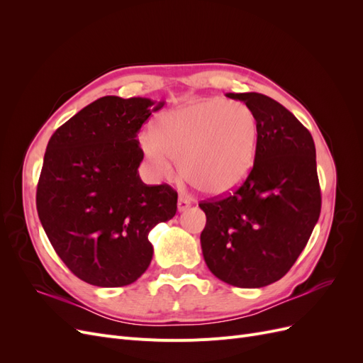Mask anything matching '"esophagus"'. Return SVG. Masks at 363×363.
<instances>
[{"mask_svg": "<svg viewBox=\"0 0 363 363\" xmlns=\"http://www.w3.org/2000/svg\"><path fill=\"white\" fill-rule=\"evenodd\" d=\"M191 207V201L186 199L184 195H180L179 196V201H177V208H179V212H184V211H188V208Z\"/></svg>", "mask_w": 363, "mask_h": 363, "instance_id": "esophagus-1", "label": "esophagus"}]
</instances>
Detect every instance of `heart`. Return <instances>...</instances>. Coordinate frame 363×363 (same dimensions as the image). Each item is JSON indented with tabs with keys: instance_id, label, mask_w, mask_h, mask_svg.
Returning <instances> with one entry per match:
<instances>
[{
	"instance_id": "heart-1",
	"label": "heart",
	"mask_w": 363,
	"mask_h": 363,
	"mask_svg": "<svg viewBox=\"0 0 363 363\" xmlns=\"http://www.w3.org/2000/svg\"><path fill=\"white\" fill-rule=\"evenodd\" d=\"M259 121L244 103L212 96L160 116L142 131L139 147L151 174L168 179L179 160L182 177L196 191L225 195L242 184L256 160Z\"/></svg>"
}]
</instances>
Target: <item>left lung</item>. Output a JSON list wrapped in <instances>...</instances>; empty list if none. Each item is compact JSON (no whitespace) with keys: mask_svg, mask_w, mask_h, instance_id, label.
<instances>
[{"mask_svg":"<svg viewBox=\"0 0 363 363\" xmlns=\"http://www.w3.org/2000/svg\"><path fill=\"white\" fill-rule=\"evenodd\" d=\"M259 121L256 160L245 183L223 200L201 203V250L215 277L238 288L280 280L309 240L321 212L312 135L286 107L256 94H225Z\"/></svg>","mask_w":363,"mask_h":363,"instance_id":"left-lung-1","label":"left lung"}]
</instances>
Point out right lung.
Returning <instances> with one entry per match:
<instances>
[{"mask_svg":"<svg viewBox=\"0 0 363 363\" xmlns=\"http://www.w3.org/2000/svg\"><path fill=\"white\" fill-rule=\"evenodd\" d=\"M164 101L103 96L48 142L36 207L52 248L77 277L100 288L136 281L150 267V230L177 212V192L147 186L138 131Z\"/></svg>","mask_w":363,"mask_h":363,"instance_id":"right-lung-1","label":"right lung"}]
</instances>
